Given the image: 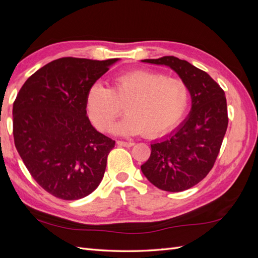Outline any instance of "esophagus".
<instances>
[{
	"instance_id": "34e87169",
	"label": "esophagus",
	"mask_w": 258,
	"mask_h": 258,
	"mask_svg": "<svg viewBox=\"0 0 258 258\" xmlns=\"http://www.w3.org/2000/svg\"><path fill=\"white\" fill-rule=\"evenodd\" d=\"M117 144H118L119 146H126V147H130V146H134L135 145V142H126V141H117Z\"/></svg>"
}]
</instances>
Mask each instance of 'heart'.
<instances>
[{
  "instance_id": "heart-1",
  "label": "heart",
  "mask_w": 258,
  "mask_h": 258,
  "mask_svg": "<svg viewBox=\"0 0 258 258\" xmlns=\"http://www.w3.org/2000/svg\"><path fill=\"white\" fill-rule=\"evenodd\" d=\"M188 89L176 77L150 70H137L113 77L112 87L93 83L86 93V112L101 131H108L122 111L127 115L113 131L129 136L144 132L156 138L167 134L183 118L188 106Z\"/></svg>"
}]
</instances>
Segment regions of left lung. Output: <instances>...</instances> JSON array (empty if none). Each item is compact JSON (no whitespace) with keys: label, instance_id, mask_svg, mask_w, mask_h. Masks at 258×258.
<instances>
[{"label":"left lung","instance_id":"1","mask_svg":"<svg viewBox=\"0 0 258 258\" xmlns=\"http://www.w3.org/2000/svg\"><path fill=\"white\" fill-rule=\"evenodd\" d=\"M165 66L179 76L189 91L188 116L171 134L152 142L142 173L166 191H183L204 179L214 162L228 126L225 92L212 77L189 62L173 56L141 60Z\"/></svg>","mask_w":258,"mask_h":258}]
</instances>
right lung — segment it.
<instances>
[{
	"mask_svg": "<svg viewBox=\"0 0 258 258\" xmlns=\"http://www.w3.org/2000/svg\"><path fill=\"white\" fill-rule=\"evenodd\" d=\"M118 60H53L29 77L15 100V146L37 184L54 197L84 198L102 181L115 141L91 124L86 93Z\"/></svg>",
	"mask_w": 258,
	"mask_h": 258,
	"instance_id": "obj_1",
	"label": "right lung"
}]
</instances>
